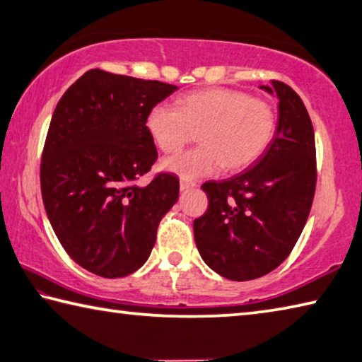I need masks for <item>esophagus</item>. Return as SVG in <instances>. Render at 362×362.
Wrapping results in <instances>:
<instances>
[{"label":"esophagus","mask_w":362,"mask_h":362,"mask_svg":"<svg viewBox=\"0 0 362 362\" xmlns=\"http://www.w3.org/2000/svg\"><path fill=\"white\" fill-rule=\"evenodd\" d=\"M196 187L194 182H188L185 179L180 180V192H188V189H192Z\"/></svg>","instance_id":"obj_1"}]
</instances>
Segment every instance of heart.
Masks as SVG:
<instances>
[{
    "label": "heart",
    "instance_id": "b5f03b06",
    "mask_svg": "<svg viewBox=\"0 0 362 362\" xmlns=\"http://www.w3.org/2000/svg\"><path fill=\"white\" fill-rule=\"evenodd\" d=\"M145 127L164 153L179 151L198 132L201 146L166 158L161 168L185 180L216 174L220 168L243 170L259 161L276 132V116L267 102L231 89L189 94L179 105L158 103Z\"/></svg>",
    "mask_w": 362,
    "mask_h": 362
}]
</instances>
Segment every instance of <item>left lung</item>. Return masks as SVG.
Instances as JSON below:
<instances>
[{"mask_svg": "<svg viewBox=\"0 0 362 362\" xmlns=\"http://www.w3.org/2000/svg\"><path fill=\"white\" fill-rule=\"evenodd\" d=\"M260 89L279 100L272 144L249 169L206 182L209 207L193 222L201 259L231 281L265 276L287 259L316 188L315 131L302 99L279 81Z\"/></svg>", "mask_w": 362, "mask_h": 362, "instance_id": "obj_1", "label": "left lung"}]
</instances>
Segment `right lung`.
Listing matches in <instances>:
<instances>
[{
	"label": "right lung",
	"mask_w": 362,
	"mask_h": 362,
	"mask_svg": "<svg viewBox=\"0 0 362 362\" xmlns=\"http://www.w3.org/2000/svg\"><path fill=\"white\" fill-rule=\"evenodd\" d=\"M177 88L89 70L59 100L42 151L41 193L52 230L78 265L127 276L148 260L179 179L137 185L158 158L145 116Z\"/></svg>",
	"instance_id": "1"
}]
</instances>
